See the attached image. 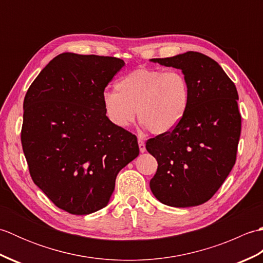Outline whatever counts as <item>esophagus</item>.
Listing matches in <instances>:
<instances>
[{
  "label": "esophagus",
  "instance_id": "obj_1",
  "mask_svg": "<svg viewBox=\"0 0 263 263\" xmlns=\"http://www.w3.org/2000/svg\"><path fill=\"white\" fill-rule=\"evenodd\" d=\"M138 142H139V149H140V153L146 152V144H144V141L142 139H139Z\"/></svg>",
  "mask_w": 263,
  "mask_h": 263
}]
</instances>
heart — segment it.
<instances>
[{
    "label": "heart",
    "instance_id": "b5f03b06",
    "mask_svg": "<svg viewBox=\"0 0 263 263\" xmlns=\"http://www.w3.org/2000/svg\"><path fill=\"white\" fill-rule=\"evenodd\" d=\"M116 91L103 95L107 119L117 127L130 126L136 119L154 135H164L180 124L190 100L185 77L177 70L138 68L123 76Z\"/></svg>",
    "mask_w": 263,
    "mask_h": 263
}]
</instances>
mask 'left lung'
<instances>
[{
  "instance_id": "8db88e82",
  "label": "left lung",
  "mask_w": 263,
  "mask_h": 263,
  "mask_svg": "<svg viewBox=\"0 0 263 263\" xmlns=\"http://www.w3.org/2000/svg\"><path fill=\"white\" fill-rule=\"evenodd\" d=\"M150 61L182 70L190 91L180 124L146 143L158 163L150 190L171 206L202 204L235 164L241 136L236 87L215 60L198 52Z\"/></svg>"
}]
</instances>
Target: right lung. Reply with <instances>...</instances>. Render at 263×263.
<instances>
[{
	"label": "right lung",
	"mask_w": 263,
	"mask_h": 263,
	"mask_svg": "<svg viewBox=\"0 0 263 263\" xmlns=\"http://www.w3.org/2000/svg\"><path fill=\"white\" fill-rule=\"evenodd\" d=\"M111 57L62 53L28 89L21 143L33 183L60 209L107 205L119 172L139 155L135 135L105 114L106 86L124 66Z\"/></svg>",
	"instance_id": "right-lung-1"
}]
</instances>
